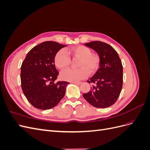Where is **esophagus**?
<instances>
[{
  "instance_id": "esophagus-1",
  "label": "esophagus",
  "mask_w": 150,
  "mask_h": 150,
  "mask_svg": "<svg viewBox=\"0 0 150 150\" xmlns=\"http://www.w3.org/2000/svg\"><path fill=\"white\" fill-rule=\"evenodd\" d=\"M72 83L73 84H78V85H79L81 84V82H72Z\"/></svg>"
}]
</instances>
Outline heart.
I'll return each mask as SVG.
<instances>
[{
    "label": "heart",
    "instance_id": "1",
    "mask_svg": "<svg viewBox=\"0 0 150 150\" xmlns=\"http://www.w3.org/2000/svg\"><path fill=\"white\" fill-rule=\"evenodd\" d=\"M69 51L75 57L79 58L78 63L79 68L76 69H67L62 71L61 74L63 80L78 82L86 78L89 72L93 74L96 72L99 65V58L95 54H91L89 48L84 46H79L72 48ZM56 66L60 69H64L69 66L71 57L66 49H61L58 51L54 58Z\"/></svg>",
    "mask_w": 150,
    "mask_h": 150
}]
</instances>
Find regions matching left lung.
Masks as SVG:
<instances>
[{
    "label": "left lung",
    "mask_w": 150,
    "mask_h": 150,
    "mask_svg": "<svg viewBox=\"0 0 150 150\" xmlns=\"http://www.w3.org/2000/svg\"><path fill=\"white\" fill-rule=\"evenodd\" d=\"M99 57V68L88 82L93 83L84 98L96 108H104L115 104L122 86V66L118 54L110 45L101 41L86 43Z\"/></svg>",
    "instance_id": "left-lung-1"
}]
</instances>
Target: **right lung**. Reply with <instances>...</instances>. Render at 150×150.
Masks as SVG:
<instances>
[{"label":"right lung","mask_w":150,"mask_h":150,"mask_svg":"<svg viewBox=\"0 0 150 150\" xmlns=\"http://www.w3.org/2000/svg\"><path fill=\"white\" fill-rule=\"evenodd\" d=\"M66 46L54 41L42 42L30 50L22 62V89L34 107L49 110L56 106L64 96L69 83L58 81L54 83L59 74L54 58L57 52Z\"/></svg>","instance_id":"obj_1"}]
</instances>
